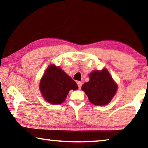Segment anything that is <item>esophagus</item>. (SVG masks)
<instances>
[{"label": "esophagus", "instance_id": "esophagus-1", "mask_svg": "<svg viewBox=\"0 0 148 148\" xmlns=\"http://www.w3.org/2000/svg\"><path fill=\"white\" fill-rule=\"evenodd\" d=\"M77 86H78L79 89H81V87H82V83L81 82H77Z\"/></svg>", "mask_w": 148, "mask_h": 148}]
</instances>
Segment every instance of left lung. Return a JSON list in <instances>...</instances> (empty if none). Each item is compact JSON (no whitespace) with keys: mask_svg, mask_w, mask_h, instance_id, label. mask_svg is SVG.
<instances>
[{"mask_svg":"<svg viewBox=\"0 0 148 148\" xmlns=\"http://www.w3.org/2000/svg\"><path fill=\"white\" fill-rule=\"evenodd\" d=\"M89 81L82 86L89 101L97 106L110 103L116 94L117 85L106 69L93 71L89 74Z\"/></svg>","mask_w":148,"mask_h":148,"instance_id":"8db88e82","label":"left lung"}]
</instances>
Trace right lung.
Instances as JSON below:
<instances>
[{
	"instance_id": "add662e5",
	"label": "right lung",
	"mask_w": 148,
	"mask_h": 148,
	"mask_svg": "<svg viewBox=\"0 0 148 148\" xmlns=\"http://www.w3.org/2000/svg\"><path fill=\"white\" fill-rule=\"evenodd\" d=\"M39 89L45 101L51 104H61L70 90H77L78 87L61 67L50 64L42 77Z\"/></svg>"
}]
</instances>
